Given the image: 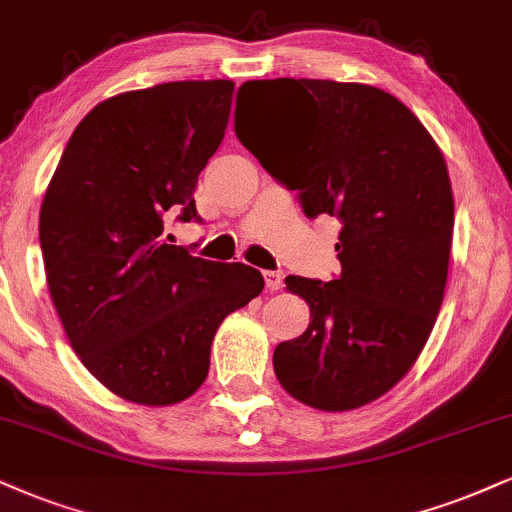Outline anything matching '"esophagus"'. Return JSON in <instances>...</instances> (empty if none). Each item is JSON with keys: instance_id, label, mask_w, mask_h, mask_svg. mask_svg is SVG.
Here are the masks:
<instances>
[{"instance_id": "34e87169", "label": "esophagus", "mask_w": 512, "mask_h": 512, "mask_svg": "<svg viewBox=\"0 0 512 512\" xmlns=\"http://www.w3.org/2000/svg\"><path fill=\"white\" fill-rule=\"evenodd\" d=\"M281 272H264V283H267L269 291H279L281 288Z\"/></svg>"}]
</instances>
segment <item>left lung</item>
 I'll use <instances>...</instances> for the list:
<instances>
[{
  "instance_id": "left-lung-1",
  "label": "left lung",
  "mask_w": 512,
  "mask_h": 512,
  "mask_svg": "<svg viewBox=\"0 0 512 512\" xmlns=\"http://www.w3.org/2000/svg\"><path fill=\"white\" fill-rule=\"evenodd\" d=\"M240 90L272 112L260 133L236 109L240 143L298 190L307 217L341 221V274L286 276L310 324L276 346V379L310 408L355 410L408 374L441 310L453 240L446 162L420 119L372 85L274 78Z\"/></svg>"
}]
</instances>
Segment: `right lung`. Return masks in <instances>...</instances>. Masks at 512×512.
<instances>
[{"label": "right lung", "instance_id": "add662e5", "mask_svg": "<svg viewBox=\"0 0 512 512\" xmlns=\"http://www.w3.org/2000/svg\"><path fill=\"white\" fill-rule=\"evenodd\" d=\"M231 97V80L109 97L76 126L42 200L47 286L71 348L131 403L193 396L219 324L264 288L248 264L164 238L166 219L200 221L197 176L224 140Z\"/></svg>", "mask_w": 512, "mask_h": 512}]
</instances>
